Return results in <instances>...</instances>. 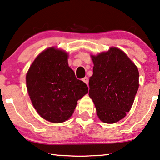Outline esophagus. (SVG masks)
Returning a JSON list of instances; mask_svg holds the SVG:
<instances>
[{
	"instance_id": "1",
	"label": "esophagus",
	"mask_w": 160,
	"mask_h": 160,
	"mask_svg": "<svg viewBox=\"0 0 160 160\" xmlns=\"http://www.w3.org/2000/svg\"><path fill=\"white\" fill-rule=\"evenodd\" d=\"M82 81H83L84 83H85L88 86V82H89V80H88V77H84V78H82Z\"/></svg>"
}]
</instances>
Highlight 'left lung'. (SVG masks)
<instances>
[{
    "mask_svg": "<svg viewBox=\"0 0 160 160\" xmlns=\"http://www.w3.org/2000/svg\"><path fill=\"white\" fill-rule=\"evenodd\" d=\"M93 62L89 96L98 119L113 124L130 111L139 88V70L126 53L117 47L90 55Z\"/></svg>",
    "mask_w": 160,
    "mask_h": 160,
    "instance_id": "obj_1",
    "label": "left lung"
}]
</instances>
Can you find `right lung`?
Returning a JSON list of instances; mask_svg holds the SVG:
<instances>
[{"label": "right lung", "instance_id": "1", "mask_svg": "<svg viewBox=\"0 0 160 160\" xmlns=\"http://www.w3.org/2000/svg\"><path fill=\"white\" fill-rule=\"evenodd\" d=\"M66 51L51 47L39 53L26 75L27 89L41 117L62 123L74 113L77 102L88 92L68 65Z\"/></svg>", "mask_w": 160, "mask_h": 160}]
</instances>
